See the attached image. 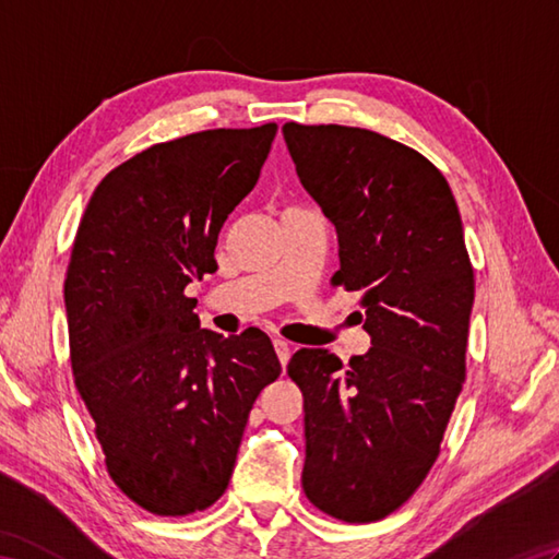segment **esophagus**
<instances>
[{
  "label": "esophagus",
  "instance_id": "obj_1",
  "mask_svg": "<svg viewBox=\"0 0 559 559\" xmlns=\"http://www.w3.org/2000/svg\"><path fill=\"white\" fill-rule=\"evenodd\" d=\"M273 348H276V355H278L281 365L286 367L288 360H290V343L283 341V338H276V341H273Z\"/></svg>",
  "mask_w": 559,
  "mask_h": 559
}]
</instances>
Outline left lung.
<instances>
[{
	"label": "left lung",
	"instance_id": "left-lung-1",
	"mask_svg": "<svg viewBox=\"0 0 559 559\" xmlns=\"http://www.w3.org/2000/svg\"><path fill=\"white\" fill-rule=\"evenodd\" d=\"M302 187L336 225L331 283L360 293L372 338L348 365L300 348L307 500L370 524L420 488L466 379L476 278L449 182L418 151L370 129L283 124Z\"/></svg>",
	"mask_w": 559,
	"mask_h": 559
}]
</instances>
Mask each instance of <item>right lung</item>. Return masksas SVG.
I'll return each mask as SVG.
<instances>
[{
  "label": "right lung",
  "instance_id": "right-lung-1",
  "mask_svg": "<svg viewBox=\"0 0 559 559\" xmlns=\"http://www.w3.org/2000/svg\"><path fill=\"white\" fill-rule=\"evenodd\" d=\"M276 129H206L141 151L103 177L79 223L64 281L71 372L110 478L151 514L218 500L249 411L281 374L264 331L201 329L185 295L218 269V233Z\"/></svg>",
  "mask_w": 559,
  "mask_h": 559
}]
</instances>
